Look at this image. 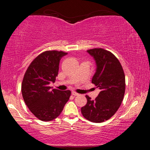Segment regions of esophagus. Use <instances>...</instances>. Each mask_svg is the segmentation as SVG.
Wrapping results in <instances>:
<instances>
[{"instance_id": "esophagus-1", "label": "esophagus", "mask_w": 150, "mask_h": 150, "mask_svg": "<svg viewBox=\"0 0 150 150\" xmlns=\"http://www.w3.org/2000/svg\"><path fill=\"white\" fill-rule=\"evenodd\" d=\"M71 94H72V95H73V96H77V95H79V94L75 92V91H73V92L71 93Z\"/></svg>"}]
</instances>
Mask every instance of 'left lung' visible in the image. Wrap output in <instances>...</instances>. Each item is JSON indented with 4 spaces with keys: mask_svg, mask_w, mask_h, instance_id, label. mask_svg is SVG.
Wrapping results in <instances>:
<instances>
[{
    "mask_svg": "<svg viewBox=\"0 0 150 150\" xmlns=\"http://www.w3.org/2000/svg\"><path fill=\"white\" fill-rule=\"evenodd\" d=\"M87 52L95 61L96 69L92 83L100 89L95 100L86 95L87 103L81 108L84 118L99 123L108 120L120 107L125 93V75L120 62L110 52L94 48Z\"/></svg>",
    "mask_w": 150,
    "mask_h": 150,
    "instance_id": "obj_1",
    "label": "left lung"
}]
</instances>
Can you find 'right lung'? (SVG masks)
<instances>
[{"label":"right lung","mask_w":150,"mask_h":150,"mask_svg":"<svg viewBox=\"0 0 150 150\" xmlns=\"http://www.w3.org/2000/svg\"><path fill=\"white\" fill-rule=\"evenodd\" d=\"M67 53L56 50L46 51L30 63L22 83V94L29 110L40 120L47 122L59 116L71 91L52 90L59 71V62Z\"/></svg>","instance_id":"obj_1"}]
</instances>
